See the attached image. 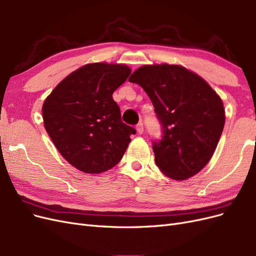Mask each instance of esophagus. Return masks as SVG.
Segmentation results:
<instances>
[{"mask_svg":"<svg viewBox=\"0 0 256 256\" xmlns=\"http://www.w3.org/2000/svg\"><path fill=\"white\" fill-rule=\"evenodd\" d=\"M136 131H138V134H142L144 132V126H143L142 122H138L136 125Z\"/></svg>","mask_w":256,"mask_h":256,"instance_id":"34e87169","label":"esophagus"}]
</instances>
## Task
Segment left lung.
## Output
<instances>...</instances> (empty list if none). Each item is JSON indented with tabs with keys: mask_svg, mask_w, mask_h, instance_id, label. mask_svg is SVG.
Instances as JSON below:
<instances>
[{
	"mask_svg": "<svg viewBox=\"0 0 256 256\" xmlns=\"http://www.w3.org/2000/svg\"><path fill=\"white\" fill-rule=\"evenodd\" d=\"M152 100L162 128L152 142L154 162L168 177L184 180L210 160L222 134L226 112L204 79L180 65H144L130 76Z\"/></svg>",
	"mask_w": 256,
	"mask_h": 256,
	"instance_id": "1",
	"label": "left lung"
}]
</instances>
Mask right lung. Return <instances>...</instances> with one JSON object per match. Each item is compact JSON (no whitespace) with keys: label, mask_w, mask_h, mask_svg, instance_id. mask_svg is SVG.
I'll return each instance as SVG.
<instances>
[{"label":"right lung","mask_w":256,"mask_h":256,"mask_svg":"<svg viewBox=\"0 0 256 256\" xmlns=\"http://www.w3.org/2000/svg\"><path fill=\"white\" fill-rule=\"evenodd\" d=\"M130 72L126 65H84L44 100L42 118L49 136L62 156L84 173H102L118 164L136 134L122 122L112 97Z\"/></svg>","instance_id":"add662e5"}]
</instances>
